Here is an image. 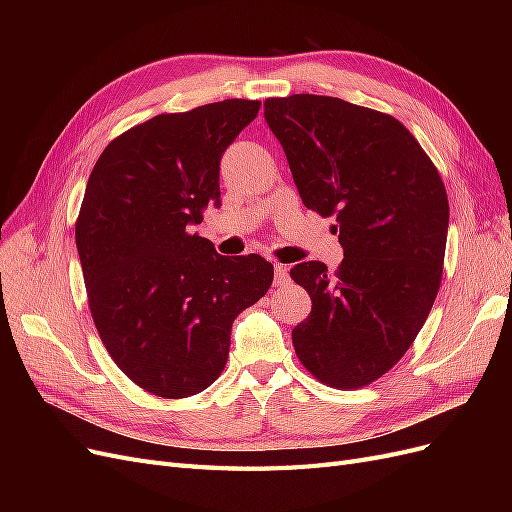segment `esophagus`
<instances>
[{
  "mask_svg": "<svg viewBox=\"0 0 512 512\" xmlns=\"http://www.w3.org/2000/svg\"><path fill=\"white\" fill-rule=\"evenodd\" d=\"M275 269V286H282L288 282V267L282 265V262H273Z\"/></svg>",
  "mask_w": 512,
  "mask_h": 512,
  "instance_id": "esophagus-1",
  "label": "esophagus"
}]
</instances>
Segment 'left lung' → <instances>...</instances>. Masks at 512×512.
Listing matches in <instances>:
<instances>
[{"label":"left lung","mask_w":512,"mask_h":512,"mask_svg":"<svg viewBox=\"0 0 512 512\" xmlns=\"http://www.w3.org/2000/svg\"><path fill=\"white\" fill-rule=\"evenodd\" d=\"M303 205L335 215L344 260H318L290 277L312 312L292 329L303 367L333 389L384 376L431 312L442 282L448 198L438 168L395 117L342 98L265 100Z\"/></svg>","instance_id":"obj_1"}]
</instances>
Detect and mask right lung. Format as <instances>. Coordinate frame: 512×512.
Listing matches in <instances>:
<instances>
[{
    "instance_id": "1",
    "label": "right lung",
    "mask_w": 512,
    "mask_h": 512,
    "mask_svg": "<svg viewBox=\"0 0 512 512\" xmlns=\"http://www.w3.org/2000/svg\"><path fill=\"white\" fill-rule=\"evenodd\" d=\"M258 100L162 113L106 145L76 220L87 301L104 348L134 384L164 399L211 386L235 318L262 299L273 265L220 256L190 232L220 205V160Z\"/></svg>"
}]
</instances>
